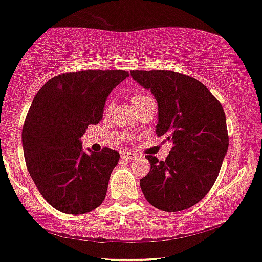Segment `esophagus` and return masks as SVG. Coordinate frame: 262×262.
Here are the masks:
<instances>
[{"instance_id": "obj_1", "label": "esophagus", "mask_w": 262, "mask_h": 262, "mask_svg": "<svg viewBox=\"0 0 262 262\" xmlns=\"http://www.w3.org/2000/svg\"><path fill=\"white\" fill-rule=\"evenodd\" d=\"M120 156H121L122 159H127V160L134 159V158L136 157V156H135L134 153H131V151H125V150H124V151H121Z\"/></svg>"}]
</instances>
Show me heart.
I'll return each mask as SVG.
<instances>
[{
  "label": "heart",
  "mask_w": 262,
  "mask_h": 262,
  "mask_svg": "<svg viewBox=\"0 0 262 262\" xmlns=\"http://www.w3.org/2000/svg\"><path fill=\"white\" fill-rule=\"evenodd\" d=\"M148 97H150V96L146 95V93H136V95H134V96H132V98H131V102H132V104H135V103H138V102H140V101H143V99L148 98ZM112 106H113L112 103H108V104H106V112H109V111H111V109H112Z\"/></svg>",
  "instance_id": "b5f03b06"
}]
</instances>
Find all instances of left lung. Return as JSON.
<instances>
[{"instance_id": "1", "label": "left lung", "mask_w": 262, "mask_h": 262, "mask_svg": "<svg viewBox=\"0 0 262 262\" xmlns=\"http://www.w3.org/2000/svg\"><path fill=\"white\" fill-rule=\"evenodd\" d=\"M131 76L157 98V136L172 148L165 161L148 154L150 171L141 189L151 205L167 212L200 202L214 186L228 149L226 115L208 87L171 70H132Z\"/></svg>"}]
</instances>
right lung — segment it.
Here are the masks:
<instances>
[{
    "label": "right lung",
    "instance_id": "1",
    "mask_svg": "<svg viewBox=\"0 0 262 262\" xmlns=\"http://www.w3.org/2000/svg\"><path fill=\"white\" fill-rule=\"evenodd\" d=\"M130 74L79 70L52 77L29 109L21 138L27 169L48 204L80 215L102 204L119 153L104 147L83 153L80 138L102 120L106 97Z\"/></svg>",
    "mask_w": 262,
    "mask_h": 262
}]
</instances>
